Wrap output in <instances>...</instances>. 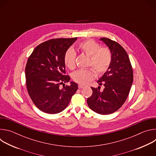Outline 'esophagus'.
Here are the masks:
<instances>
[{
  "instance_id": "esophagus-1",
  "label": "esophagus",
  "mask_w": 156,
  "mask_h": 156,
  "mask_svg": "<svg viewBox=\"0 0 156 156\" xmlns=\"http://www.w3.org/2000/svg\"><path fill=\"white\" fill-rule=\"evenodd\" d=\"M84 87V86L82 84H78V88L79 89H82Z\"/></svg>"
}]
</instances>
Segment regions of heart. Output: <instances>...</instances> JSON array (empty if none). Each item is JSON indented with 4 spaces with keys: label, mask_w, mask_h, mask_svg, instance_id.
Instances as JSON below:
<instances>
[{
    "label": "heart",
    "mask_w": 156,
    "mask_h": 156,
    "mask_svg": "<svg viewBox=\"0 0 156 156\" xmlns=\"http://www.w3.org/2000/svg\"><path fill=\"white\" fill-rule=\"evenodd\" d=\"M78 48L81 52L90 56L89 65L93 66L98 75H102L108 70L112 60V52L108 48L101 47L99 43L93 39H87L78 44ZM76 57V52L73 49L70 48L66 51L63 62L66 67L70 70L75 68ZM94 69L79 70L73 73V79L80 84H86L95 78L96 73Z\"/></svg>",
    "instance_id": "heart-1"
}]
</instances>
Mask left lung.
<instances>
[{
	"mask_svg": "<svg viewBox=\"0 0 156 156\" xmlns=\"http://www.w3.org/2000/svg\"><path fill=\"white\" fill-rule=\"evenodd\" d=\"M108 47L112 60L108 70L98 81L104 86L100 91L91 87L93 94L87 99V105L98 114L107 115L119 110L126 101L133 80L132 66L124 48L118 42L107 37L100 39Z\"/></svg>",
	"mask_w": 156,
	"mask_h": 156,
	"instance_id": "left-lung-1",
	"label": "left lung"
}]
</instances>
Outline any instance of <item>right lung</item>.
I'll list each match as a JSON object with an SVG mask.
<instances>
[{"label": "right lung", "mask_w": 156, "mask_h": 156, "mask_svg": "<svg viewBox=\"0 0 156 156\" xmlns=\"http://www.w3.org/2000/svg\"><path fill=\"white\" fill-rule=\"evenodd\" d=\"M76 39L46 41L39 44L28 57L25 68L28 93L34 105L44 112L54 114L62 112L78 90L75 82L65 86L70 77L65 75L63 62L65 52Z\"/></svg>", "instance_id": "1"}]
</instances>
